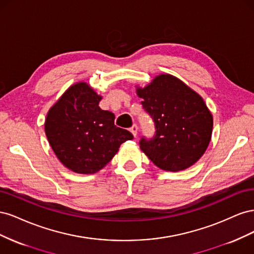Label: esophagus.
I'll return each instance as SVG.
<instances>
[{
	"instance_id": "34e87169",
	"label": "esophagus",
	"mask_w": 254,
	"mask_h": 254,
	"mask_svg": "<svg viewBox=\"0 0 254 254\" xmlns=\"http://www.w3.org/2000/svg\"><path fill=\"white\" fill-rule=\"evenodd\" d=\"M130 131H131V133L133 134V136H136L137 134V126L134 124L131 126V128H130Z\"/></svg>"
}]
</instances>
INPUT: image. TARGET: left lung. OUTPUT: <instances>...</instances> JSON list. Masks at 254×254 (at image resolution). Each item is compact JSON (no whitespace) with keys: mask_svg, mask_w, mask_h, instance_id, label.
I'll return each instance as SVG.
<instances>
[{"mask_svg":"<svg viewBox=\"0 0 254 254\" xmlns=\"http://www.w3.org/2000/svg\"><path fill=\"white\" fill-rule=\"evenodd\" d=\"M143 109L155 123V134L143 135L140 148L161 170L178 172L193 165L210 143L212 114L203 99L178 78L160 75L137 89Z\"/></svg>","mask_w":254,"mask_h":254,"instance_id":"1","label":"left lung"}]
</instances>
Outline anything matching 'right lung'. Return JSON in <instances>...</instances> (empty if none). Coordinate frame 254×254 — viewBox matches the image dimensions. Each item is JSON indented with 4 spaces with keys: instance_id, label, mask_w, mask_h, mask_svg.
I'll return each mask as SVG.
<instances>
[{
    "instance_id": "obj_1",
    "label": "right lung",
    "mask_w": 254,
    "mask_h": 254,
    "mask_svg": "<svg viewBox=\"0 0 254 254\" xmlns=\"http://www.w3.org/2000/svg\"><path fill=\"white\" fill-rule=\"evenodd\" d=\"M98 96L89 84L68 88L50 109L45 134L51 147L68 170L94 174L108 164L122 143L133 139L114 125V114L99 108Z\"/></svg>"
}]
</instances>
